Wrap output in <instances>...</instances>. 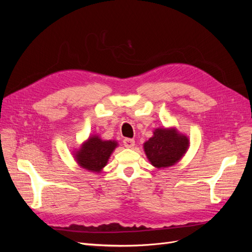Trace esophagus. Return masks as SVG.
I'll list each match as a JSON object with an SVG mask.
<instances>
[{
	"label": "esophagus",
	"mask_w": 252,
	"mask_h": 252,
	"mask_svg": "<svg viewBox=\"0 0 252 252\" xmlns=\"http://www.w3.org/2000/svg\"><path fill=\"white\" fill-rule=\"evenodd\" d=\"M123 144H124V146L126 147V148H133L134 147V141L133 140H131V139H124V141H123Z\"/></svg>",
	"instance_id": "esophagus-1"
}]
</instances>
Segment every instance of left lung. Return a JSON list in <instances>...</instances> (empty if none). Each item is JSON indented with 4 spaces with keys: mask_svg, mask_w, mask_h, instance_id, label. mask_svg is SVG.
<instances>
[{
    "mask_svg": "<svg viewBox=\"0 0 252 252\" xmlns=\"http://www.w3.org/2000/svg\"><path fill=\"white\" fill-rule=\"evenodd\" d=\"M189 144L188 136L177 128L158 127L143 147L150 164L158 169H164L175 165L184 157Z\"/></svg>",
    "mask_w": 252,
    "mask_h": 252,
    "instance_id": "obj_1",
    "label": "left lung"
}]
</instances>
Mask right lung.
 Returning a JSON list of instances; mask_svg holds the SVG:
<instances>
[{
	"label": "right lung",
	"mask_w": 252,
	"mask_h": 252,
	"mask_svg": "<svg viewBox=\"0 0 252 252\" xmlns=\"http://www.w3.org/2000/svg\"><path fill=\"white\" fill-rule=\"evenodd\" d=\"M119 144L114 140H102L100 135L94 134L83 142L79 149L73 150V158L81 168L100 173L107 165L112 152Z\"/></svg>",
	"instance_id": "right-lung-1"
}]
</instances>
